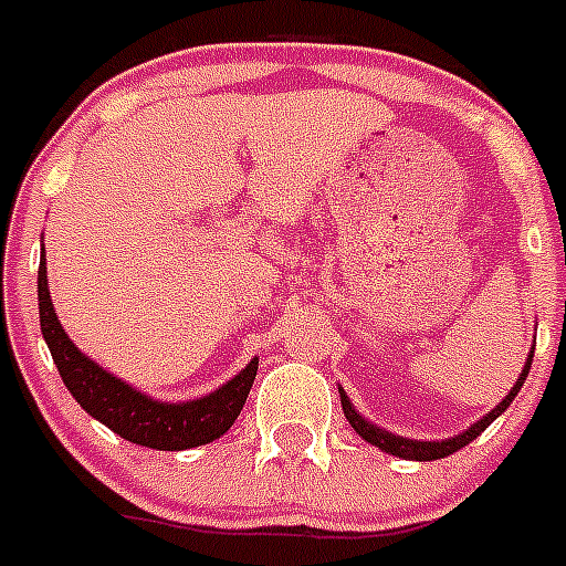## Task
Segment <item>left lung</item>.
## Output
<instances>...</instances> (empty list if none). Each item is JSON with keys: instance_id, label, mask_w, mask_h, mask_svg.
<instances>
[{"instance_id": "left-lung-1", "label": "left lung", "mask_w": 566, "mask_h": 566, "mask_svg": "<svg viewBox=\"0 0 566 566\" xmlns=\"http://www.w3.org/2000/svg\"><path fill=\"white\" fill-rule=\"evenodd\" d=\"M530 365H533V352L527 354V363H524L522 374H518L516 385L510 388L507 397H504L502 402H499L496 408H493V411H488V417H482V419H479V422L470 424L468 431H462V433H459V437L442 439V442H419V439L397 437V433H388V431H385V428H377V424L368 422V419L359 417V413L354 411L352 399L345 397L343 388H339V402H343V413H345V419H348V424H352L354 431H357L359 437L365 439V442L377 444L379 451L391 453V457L411 459V462H433V459H444V457H451V453L462 451L464 444L473 442V439H476L479 433H482L484 428H488V424L493 422V419L502 417V413L507 411L510 402H513V399H516V394L522 391L524 379H527V374H530Z\"/></svg>"}]
</instances>
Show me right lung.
Wrapping results in <instances>:
<instances>
[{
  "label": "right lung",
  "instance_id": "1",
  "mask_svg": "<svg viewBox=\"0 0 566 566\" xmlns=\"http://www.w3.org/2000/svg\"><path fill=\"white\" fill-rule=\"evenodd\" d=\"M39 323H42L50 357L56 363L67 391L76 397L84 411L127 442L155 448V451H187V448H198V444L223 437L243 411L249 388L258 377V357H254L238 377L221 385L218 391L189 399V402H158L147 394L135 391L133 385L113 377L102 365L84 357L67 337L53 312L44 254L39 260Z\"/></svg>",
  "mask_w": 566,
  "mask_h": 566
}]
</instances>
